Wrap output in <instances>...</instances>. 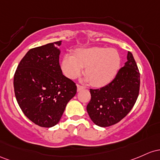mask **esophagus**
Masks as SVG:
<instances>
[{
    "label": "esophagus",
    "instance_id": "1",
    "mask_svg": "<svg viewBox=\"0 0 160 160\" xmlns=\"http://www.w3.org/2000/svg\"><path fill=\"white\" fill-rule=\"evenodd\" d=\"M85 86H82V85H77V90H78V91H81V90L82 89H85Z\"/></svg>",
    "mask_w": 160,
    "mask_h": 160
}]
</instances>
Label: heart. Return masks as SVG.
<instances>
[{
    "instance_id": "b5f03b06",
    "label": "heart",
    "mask_w": 160,
    "mask_h": 160,
    "mask_svg": "<svg viewBox=\"0 0 160 160\" xmlns=\"http://www.w3.org/2000/svg\"><path fill=\"white\" fill-rule=\"evenodd\" d=\"M122 59L116 50L111 48L93 47L79 48L74 54L63 57L61 68L63 74L71 79L79 76L83 67L86 79L94 87L108 85L117 75Z\"/></svg>"
}]
</instances>
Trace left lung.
<instances>
[{
	"mask_svg": "<svg viewBox=\"0 0 160 160\" xmlns=\"http://www.w3.org/2000/svg\"><path fill=\"white\" fill-rule=\"evenodd\" d=\"M110 83L100 89H90L91 100L87 111L93 122L108 127L121 121L133 108L140 90V72L133 55Z\"/></svg>",
	"mask_w": 160,
	"mask_h": 160,
	"instance_id": "left-lung-1",
	"label": "left lung"
}]
</instances>
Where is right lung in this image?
Segmentation results:
<instances>
[{"label": "right lung", "instance_id": "obj_1", "mask_svg": "<svg viewBox=\"0 0 160 160\" xmlns=\"http://www.w3.org/2000/svg\"><path fill=\"white\" fill-rule=\"evenodd\" d=\"M61 42L30 49L14 74V93L19 107L32 122L44 128L59 122L66 104L77 92L75 82L61 70Z\"/></svg>", "mask_w": 160, "mask_h": 160}]
</instances>
